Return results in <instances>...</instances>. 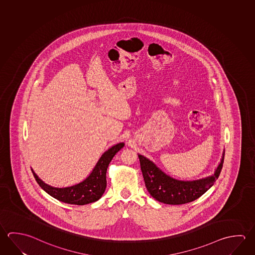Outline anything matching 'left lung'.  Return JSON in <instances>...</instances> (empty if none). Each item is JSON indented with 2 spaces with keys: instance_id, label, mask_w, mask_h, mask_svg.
Listing matches in <instances>:
<instances>
[{
  "instance_id": "left-lung-1",
  "label": "left lung",
  "mask_w": 255,
  "mask_h": 255,
  "mask_svg": "<svg viewBox=\"0 0 255 255\" xmlns=\"http://www.w3.org/2000/svg\"><path fill=\"white\" fill-rule=\"evenodd\" d=\"M224 156L225 151L214 174L203 178L185 181L165 174L154 162L138 154L143 178L149 194L156 201L171 205L188 203L204 194L219 178L223 166Z\"/></svg>"
}]
</instances>
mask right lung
<instances>
[{"instance_id": "1", "label": "right lung", "mask_w": 255, "mask_h": 255, "mask_svg": "<svg viewBox=\"0 0 255 255\" xmlns=\"http://www.w3.org/2000/svg\"><path fill=\"white\" fill-rule=\"evenodd\" d=\"M125 146V142H119L104 152L99 161L87 177L81 183L67 187H54L42 181L32 170L36 182L50 196L58 201L74 205H85L99 201L107 187V170L109 163L117 152Z\"/></svg>"}]
</instances>
